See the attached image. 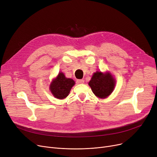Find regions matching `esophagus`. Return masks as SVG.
I'll list each match as a JSON object with an SVG mask.
<instances>
[{
  "instance_id": "1",
  "label": "esophagus",
  "mask_w": 157,
  "mask_h": 157,
  "mask_svg": "<svg viewBox=\"0 0 157 157\" xmlns=\"http://www.w3.org/2000/svg\"><path fill=\"white\" fill-rule=\"evenodd\" d=\"M76 82H77V83H78V84H81V83H84V80L83 79H77Z\"/></svg>"
}]
</instances>
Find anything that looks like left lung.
<instances>
[{
    "instance_id": "obj_1",
    "label": "left lung",
    "mask_w": 157,
    "mask_h": 157,
    "mask_svg": "<svg viewBox=\"0 0 157 157\" xmlns=\"http://www.w3.org/2000/svg\"><path fill=\"white\" fill-rule=\"evenodd\" d=\"M88 85L97 97L104 98L113 91L115 81L110 73L103 74L97 71L94 74Z\"/></svg>"
}]
</instances>
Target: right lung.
I'll list each match as a JSON object with an SVG mask.
<instances>
[{
	"label": "right lung",
	"instance_id": "1",
	"mask_svg": "<svg viewBox=\"0 0 157 157\" xmlns=\"http://www.w3.org/2000/svg\"><path fill=\"white\" fill-rule=\"evenodd\" d=\"M74 84L75 82L73 79L66 78L62 72H60L57 78L53 80L51 83L50 90L54 97L59 99H63L69 95Z\"/></svg>",
	"mask_w": 157,
	"mask_h": 157
}]
</instances>
